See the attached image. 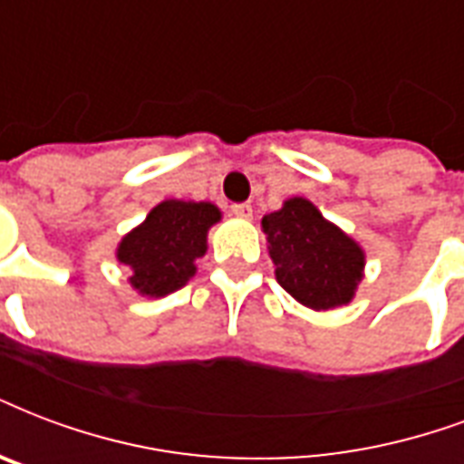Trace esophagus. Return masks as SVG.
<instances>
[{"instance_id": "34e87169", "label": "esophagus", "mask_w": 464, "mask_h": 464, "mask_svg": "<svg viewBox=\"0 0 464 464\" xmlns=\"http://www.w3.org/2000/svg\"><path fill=\"white\" fill-rule=\"evenodd\" d=\"M231 214L238 218H253V207L250 204H233L231 207Z\"/></svg>"}]
</instances>
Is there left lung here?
<instances>
[{
	"label": "left lung",
	"instance_id": "8db88e82",
	"mask_svg": "<svg viewBox=\"0 0 464 464\" xmlns=\"http://www.w3.org/2000/svg\"><path fill=\"white\" fill-rule=\"evenodd\" d=\"M275 277L279 287L314 311H331L355 299L365 277V250L328 221L316 204L289 197L282 208L265 214Z\"/></svg>",
	"mask_w": 464,
	"mask_h": 464
}]
</instances>
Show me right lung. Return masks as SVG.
<instances>
[{"label": "right lung", "instance_id": "1", "mask_svg": "<svg viewBox=\"0 0 464 464\" xmlns=\"http://www.w3.org/2000/svg\"><path fill=\"white\" fill-rule=\"evenodd\" d=\"M218 221L221 208L211 201L165 199L150 208L116 246V260L130 270V287L148 299L185 287L207 253L208 228Z\"/></svg>", "mask_w": 464, "mask_h": 464}]
</instances>
